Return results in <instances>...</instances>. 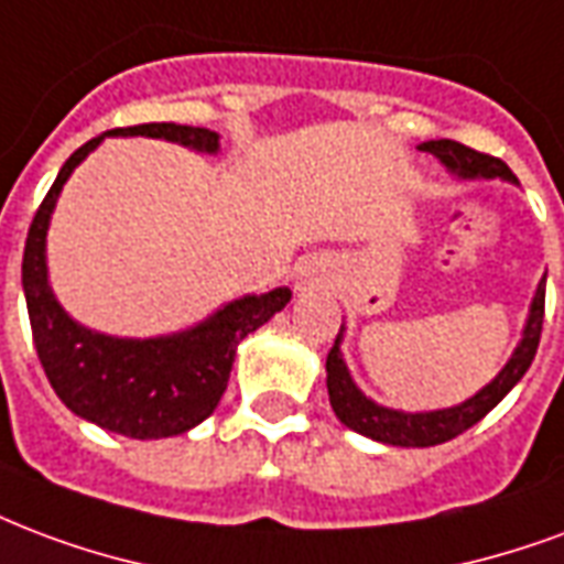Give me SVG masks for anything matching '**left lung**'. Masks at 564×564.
I'll use <instances>...</instances> for the list:
<instances>
[{"label": "left lung", "mask_w": 564, "mask_h": 564, "mask_svg": "<svg viewBox=\"0 0 564 564\" xmlns=\"http://www.w3.org/2000/svg\"><path fill=\"white\" fill-rule=\"evenodd\" d=\"M419 149L436 154L442 164L448 166V173H454L457 178H508V182H517V176L508 170L505 161H499L494 154L475 152L469 145L454 143V140H427ZM544 281L547 278H541V283H538L535 299L529 307L527 328H523V340L517 344L514 356L508 358V365L499 370V377L490 386H484L475 398L463 400L460 406H452V410L400 412L379 406L370 398H365L349 377L344 356H340V340H344V325H340V335L335 337V346L325 358V386H328V400H332L335 415L349 431L386 442V445H400V448H427V445H440V442H448L460 436L463 431H469L523 379V373L532 365L538 340H541V325H544Z\"/></svg>", "instance_id": "1"}]
</instances>
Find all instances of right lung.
Returning a JSON list of instances; mask_svg holds the SVG:
<instances>
[{
  "label": "right lung",
  "mask_w": 564,
  "mask_h": 564,
  "mask_svg": "<svg viewBox=\"0 0 564 564\" xmlns=\"http://www.w3.org/2000/svg\"><path fill=\"white\" fill-rule=\"evenodd\" d=\"M110 137H164L197 152H218V133L176 122L112 128ZM95 137L62 164L37 206L23 250V293L37 358L50 386L74 415L131 440H164L206 421L227 391L236 346L286 307L293 293L278 286L220 307L187 332L166 337H110L74 323L47 281V227L62 185L74 166L101 143Z\"/></svg>",
  "instance_id": "right-lung-1"
}]
</instances>
